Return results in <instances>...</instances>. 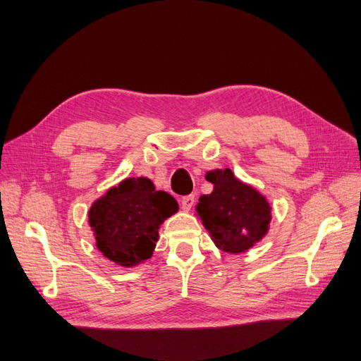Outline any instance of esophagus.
Segmentation results:
<instances>
[{
	"label": "esophagus",
	"mask_w": 361,
	"mask_h": 361,
	"mask_svg": "<svg viewBox=\"0 0 361 361\" xmlns=\"http://www.w3.org/2000/svg\"><path fill=\"white\" fill-rule=\"evenodd\" d=\"M193 202H195V196H193V195L184 196V197H181V201H180L181 208H183V210H185V212H189V210H190L192 205H193Z\"/></svg>",
	"instance_id": "obj_1"
}]
</instances>
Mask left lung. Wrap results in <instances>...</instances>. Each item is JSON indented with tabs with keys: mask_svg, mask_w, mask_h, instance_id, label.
Wrapping results in <instances>:
<instances>
[{
	"mask_svg": "<svg viewBox=\"0 0 361 361\" xmlns=\"http://www.w3.org/2000/svg\"><path fill=\"white\" fill-rule=\"evenodd\" d=\"M205 178L214 189L210 195H202L196 205L202 225L224 252L235 255L249 250L269 231L270 204L228 168L207 172Z\"/></svg>",
	"mask_w": 361,
	"mask_h": 361,
	"instance_id": "1",
	"label": "left lung"
}]
</instances>
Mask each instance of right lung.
<instances>
[{
  "label": "right lung",
  "mask_w": 361,
  "mask_h": 361,
  "mask_svg": "<svg viewBox=\"0 0 361 361\" xmlns=\"http://www.w3.org/2000/svg\"><path fill=\"white\" fill-rule=\"evenodd\" d=\"M177 212V201L149 178H126L91 205L88 222L104 257L133 267L151 258L160 225Z\"/></svg>",
  "instance_id": "obj_1"
}]
</instances>
